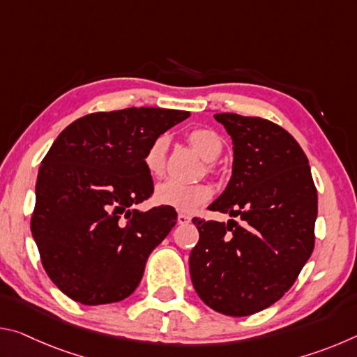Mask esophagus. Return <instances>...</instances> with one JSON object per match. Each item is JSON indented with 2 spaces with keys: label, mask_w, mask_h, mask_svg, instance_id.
<instances>
[{
  "label": "esophagus",
  "mask_w": 357,
  "mask_h": 357,
  "mask_svg": "<svg viewBox=\"0 0 357 357\" xmlns=\"http://www.w3.org/2000/svg\"><path fill=\"white\" fill-rule=\"evenodd\" d=\"M178 223L179 225H187V223H190V217L187 214H178Z\"/></svg>",
  "instance_id": "esophagus-1"
}]
</instances>
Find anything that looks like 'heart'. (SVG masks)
<instances>
[{
	"label": "heart",
	"mask_w": 357,
	"mask_h": 357,
	"mask_svg": "<svg viewBox=\"0 0 357 357\" xmlns=\"http://www.w3.org/2000/svg\"><path fill=\"white\" fill-rule=\"evenodd\" d=\"M190 146L197 151L203 160L214 162L222 153L220 137L211 129H195L189 137ZM168 148V138L159 135L149 144L144 153V167L151 176H160L165 167V154ZM213 197V189L208 184H181L174 181H165L155 187L154 203L179 213H193L209 198Z\"/></svg>",
	"instance_id": "obj_1"
}]
</instances>
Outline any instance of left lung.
Listing matches in <instances>:
<instances>
[{
	"label": "left lung",
	"mask_w": 357,
	"mask_h": 357,
	"mask_svg": "<svg viewBox=\"0 0 357 357\" xmlns=\"http://www.w3.org/2000/svg\"><path fill=\"white\" fill-rule=\"evenodd\" d=\"M233 140L231 178L211 211L243 225L193 219L189 258L200 299L228 317L268 309L285 294L315 245L318 195L309 159L280 126L236 113L214 114Z\"/></svg>",
	"instance_id": "obj_1"
}]
</instances>
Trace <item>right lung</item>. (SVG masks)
I'll use <instances>...</instances> for the list:
<instances>
[{
	"instance_id": "right-lung-1",
	"label": "right lung",
	"mask_w": 357,
	"mask_h": 357,
	"mask_svg": "<svg viewBox=\"0 0 357 357\" xmlns=\"http://www.w3.org/2000/svg\"><path fill=\"white\" fill-rule=\"evenodd\" d=\"M189 112L126 108L69 124L42 160L31 233L42 266L61 291L84 305L135 291L148 257L176 223L164 206H134L153 195L144 153Z\"/></svg>"
}]
</instances>
